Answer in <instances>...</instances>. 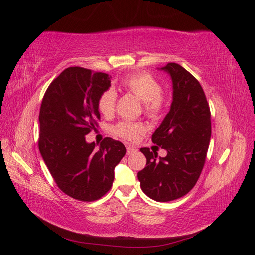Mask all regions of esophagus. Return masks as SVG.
I'll list each match as a JSON object with an SVG mask.
<instances>
[{"label":"esophagus","mask_w":255,"mask_h":255,"mask_svg":"<svg viewBox=\"0 0 255 255\" xmlns=\"http://www.w3.org/2000/svg\"><path fill=\"white\" fill-rule=\"evenodd\" d=\"M135 152H137V149L135 148V146H133V145H130V144H127V153L128 154H133V153H135Z\"/></svg>","instance_id":"obj_1"}]
</instances>
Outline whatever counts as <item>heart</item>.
<instances>
[{"mask_svg":"<svg viewBox=\"0 0 255 255\" xmlns=\"http://www.w3.org/2000/svg\"><path fill=\"white\" fill-rule=\"evenodd\" d=\"M122 89L133 94L143 103V112L150 119H157L165 110V97L161 94V86L148 72L140 71L127 75L122 79ZM117 92L113 88L104 90L98 99V109L105 117H110L116 110L117 104ZM113 132L128 140H136L138 136L143 132V126L141 123L122 120L114 126Z\"/></svg>","mask_w":255,"mask_h":255,"instance_id":"heart-1","label":"heart"}]
</instances>
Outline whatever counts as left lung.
<instances>
[{"mask_svg":"<svg viewBox=\"0 0 255 255\" xmlns=\"http://www.w3.org/2000/svg\"><path fill=\"white\" fill-rule=\"evenodd\" d=\"M171 76L170 111L152 135V142L167 151L165 157L141 148L146 165L137 176L140 187L157 202L179 199L195 186L205 164L212 126L210 105L194 75L175 63L161 68Z\"/></svg>","mask_w":255,"mask_h":255,"instance_id":"1","label":"left lung"}]
</instances>
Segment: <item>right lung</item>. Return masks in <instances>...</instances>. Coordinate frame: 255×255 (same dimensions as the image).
I'll list each match as a JSON object with an SVG mask.
<instances>
[{"instance_id":"right-lung-1","label":"right lung","mask_w":255,"mask_h":255,"mask_svg":"<svg viewBox=\"0 0 255 255\" xmlns=\"http://www.w3.org/2000/svg\"><path fill=\"white\" fill-rule=\"evenodd\" d=\"M111 79L103 72L69 67L49 85L41 102V156L58 188L79 201H96L111 189L114 169L127 152L110 137L99 149L86 142L100 120L98 99L110 88Z\"/></svg>"}]
</instances>
